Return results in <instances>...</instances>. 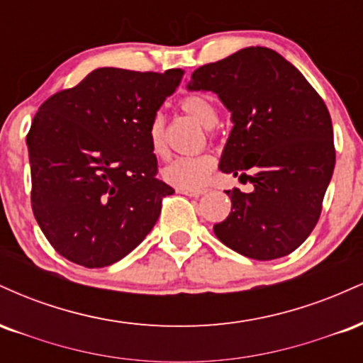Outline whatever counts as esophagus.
<instances>
[{"label": "esophagus", "instance_id": "esophagus-1", "mask_svg": "<svg viewBox=\"0 0 363 363\" xmlns=\"http://www.w3.org/2000/svg\"><path fill=\"white\" fill-rule=\"evenodd\" d=\"M177 193L186 194V196H193V198H198V196L205 194L206 189H187V187H179Z\"/></svg>", "mask_w": 363, "mask_h": 363}]
</instances>
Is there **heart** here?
I'll return each mask as SVG.
<instances>
[{"instance_id":"obj_1","label":"heart","mask_w":363,"mask_h":363,"mask_svg":"<svg viewBox=\"0 0 363 363\" xmlns=\"http://www.w3.org/2000/svg\"><path fill=\"white\" fill-rule=\"evenodd\" d=\"M181 109L205 128H213L216 121H218V111H216L215 102L208 95H187V97L181 101ZM147 138L150 152L153 155L158 158L167 155V147H165L164 136V119H162L160 114L153 116V119L150 121ZM213 169L215 158L208 155V153H199V155L191 157H177L162 169V177L172 186L187 187V189H199L211 177Z\"/></svg>"}]
</instances>
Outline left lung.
Listing matches in <instances>:
<instances>
[{"mask_svg":"<svg viewBox=\"0 0 363 363\" xmlns=\"http://www.w3.org/2000/svg\"><path fill=\"white\" fill-rule=\"evenodd\" d=\"M187 90L213 91L230 111L218 167L254 186L227 191L232 211L215 235L257 261L294 252L314 230L335 170L326 104L291 62L259 45L198 68Z\"/></svg>","mask_w":363,"mask_h":363,"instance_id":"8db88e82","label":"left lung"}]
</instances>
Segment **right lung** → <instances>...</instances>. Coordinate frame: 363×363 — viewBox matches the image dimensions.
Returning a JSON list of instances; mask_svg holds the SVG:
<instances>
[{"label": "right lung", "mask_w": 363, "mask_h": 363, "mask_svg": "<svg viewBox=\"0 0 363 363\" xmlns=\"http://www.w3.org/2000/svg\"><path fill=\"white\" fill-rule=\"evenodd\" d=\"M182 74L97 68L39 107L27 135L32 210L62 257L114 264L157 223L174 189L155 177L147 131Z\"/></svg>", "instance_id": "1"}]
</instances>
